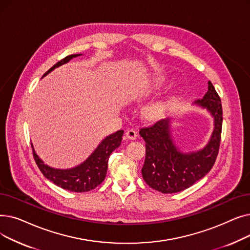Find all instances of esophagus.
Masks as SVG:
<instances>
[{"label": "esophagus", "instance_id": "esophagus-1", "mask_svg": "<svg viewBox=\"0 0 250 250\" xmlns=\"http://www.w3.org/2000/svg\"><path fill=\"white\" fill-rule=\"evenodd\" d=\"M125 136L128 140H136L138 137V133H137V130H135L133 128H128V129H126Z\"/></svg>", "mask_w": 250, "mask_h": 250}]
</instances>
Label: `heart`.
<instances>
[{
	"label": "heart",
	"instance_id": "b5f03b06",
	"mask_svg": "<svg viewBox=\"0 0 250 250\" xmlns=\"http://www.w3.org/2000/svg\"><path fill=\"white\" fill-rule=\"evenodd\" d=\"M162 83V79L157 78L154 79L153 81L149 82L148 84H145L141 86V88L138 91V94L141 96H149L152 93L156 91V89H158V87L161 85ZM168 107V100H159L157 102L152 103L150 106L147 108V113L150 116H159L160 114H162Z\"/></svg>",
	"mask_w": 250,
	"mask_h": 250
}]
</instances>
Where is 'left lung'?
<instances>
[{"label":"left lung","mask_w":250,"mask_h":250,"mask_svg":"<svg viewBox=\"0 0 250 250\" xmlns=\"http://www.w3.org/2000/svg\"><path fill=\"white\" fill-rule=\"evenodd\" d=\"M203 99L193 102L212 115L214 128L207 145L198 151L185 153L174 144L170 124L165 118L155 125L140 129L146 142V159L142 175L147 185L162 193L185 190L202 179L215 164L221 142L223 111L221 99L211 82Z\"/></svg>","instance_id":"8db88e82"}]
</instances>
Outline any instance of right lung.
Instances as JSON below:
<instances>
[{"label": "right lung", "mask_w": 250, "mask_h": 250, "mask_svg": "<svg viewBox=\"0 0 250 250\" xmlns=\"http://www.w3.org/2000/svg\"><path fill=\"white\" fill-rule=\"evenodd\" d=\"M79 56H81V54L65 57L62 61L58 62L55 65H52L43 75V77L54 71L56 68L61 67L62 64L67 63L72 59ZM123 136V129L117 130L114 134L107 136L101 141L94 152L83 163L69 169H59L44 164L43 161L37 156L32 145L33 157L42 174L48 180L54 182L56 186L73 192H86L94 189L105 179L109 156L116 148L121 146Z\"/></svg>", "instance_id": "add662e5"}]
</instances>
